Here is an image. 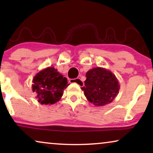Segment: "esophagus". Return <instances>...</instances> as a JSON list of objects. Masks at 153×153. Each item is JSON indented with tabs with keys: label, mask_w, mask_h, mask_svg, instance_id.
<instances>
[{
	"label": "esophagus",
	"mask_w": 153,
	"mask_h": 153,
	"mask_svg": "<svg viewBox=\"0 0 153 153\" xmlns=\"http://www.w3.org/2000/svg\"><path fill=\"white\" fill-rule=\"evenodd\" d=\"M70 83H76V84H78L79 85H80V86H83V84H84V83H83V81L79 78L70 79Z\"/></svg>",
	"instance_id": "34e87169"
}]
</instances>
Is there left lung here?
Here are the masks:
<instances>
[{
  "instance_id": "left-lung-1",
  "label": "left lung",
  "mask_w": 153,
  "mask_h": 153,
  "mask_svg": "<svg viewBox=\"0 0 153 153\" xmlns=\"http://www.w3.org/2000/svg\"><path fill=\"white\" fill-rule=\"evenodd\" d=\"M85 86L81 88L88 101L97 106L111 102L120 90L118 79L107 69L94 68L85 74Z\"/></svg>"
}]
</instances>
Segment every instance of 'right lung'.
<instances>
[{"label": "right lung", "mask_w": 153, "mask_h": 153, "mask_svg": "<svg viewBox=\"0 0 153 153\" xmlns=\"http://www.w3.org/2000/svg\"><path fill=\"white\" fill-rule=\"evenodd\" d=\"M33 92L42 104H53L62 97L63 91L70 84L68 79L53 67H48L37 73L33 79Z\"/></svg>", "instance_id": "add662e5"}]
</instances>
